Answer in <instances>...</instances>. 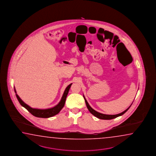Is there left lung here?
Returning <instances> with one entry per match:
<instances>
[{"label":"left lung","mask_w":156,"mask_h":156,"mask_svg":"<svg viewBox=\"0 0 156 156\" xmlns=\"http://www.w3.org/2000/svg\"><path fill=\"white\" fill-rule=\"evenodd\" d=\"M83 98H84L85 101L86 106L87 107V108H88V110H89V111H90V112H91V113H92L94 116H95V117H98V119H113L116 118V117H119V116H122V115H123L124 113H125L127 111V110L129 108V107H131V106L132 104L131 105V106L128 107V108H127L125 111H124L123 112H122L121 113H119V114H117V115H105V114H103V113L98 112L96 111H95V110H94L93 108H92V107L89 105V103L87 102V101L86 100L84 96H83Z\"/></svg>","instance_id":"left-lung-1"}]
</instances>
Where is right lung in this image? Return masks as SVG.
<instances>
[{
  "label": "right lung",
  "instance_id": "right-lung-1",
  "mask_svg": "<svg viewBox=\"0 0 156 156\" xmlns=\"http://www.w3.org/2000/svg\"><path fill=\"white\" fill-rule=\"evenodd\" d=\"M72 83L70 84L67 86L65 89L63 95L61 98V100L59 102L57 105H56L54 107L50 108H47V109H38V108H33L30 107L27 104H25L24 102L22 101V99L19 98L18 95L16 94L15 87H14V91L16 94V96L18 99L19 103L22 105L23 107L25 108L28 111L32 114L33 116H35L37 117H40V118H49L52 116H55L59 113V112L61 111V109L64 107L66 101V98L67 97V94L69 91L70 90L71 86Z\"/></svg>",
  "mask_w": 156,
  "mask_h": 156
}]
</instances>
